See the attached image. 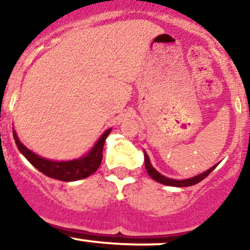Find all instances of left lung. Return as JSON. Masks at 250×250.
I'll use <instances>...</instances> for the list:
<instances>
[{"mask_svg": "<svg viewBox=\"0 0 250 250\" xmlns=\"http://www.w3.org/2000/svg\"><path fill=\"white\" fill-rule=\"evenodd\" d=\"M144 158H145V169H146L147 173L150 175V177L152 179H155V181L158 182V183H162V184H164V186H170V187H191V186H195V184L200 183L201 181H203V179L206 178L207 176H208L209 173L211 172V171L216 167V165H214V167H210L209 170L204 171L203 173H200V175L195 176V177L188 178V179H182V181H177V179H171V178H167V177H165V176L161 175V173H159L158 171H157L155 167L151 165L150 159H148V156L146 155V152H144Z\"/></svg>", "mask_w": 250, "mask_h": 250, "instance_id": "1", "label": "left lung"}]
</instances>
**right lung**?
<instances>
[{
	"instance_id": "add662e5",
	"label": "right lung",
	"mask_w": 250,
	"mask_h": 250,
	"mask_svg": "<svg viewBox=\"0 0 250 250\" xmlns=\"http://www.w3.org/2000/svg\"><path fill=\"white\" fill-rule=\"evenodd\" d=\"M110 132L111 128L105 131L103 133V136L99 138V140L95 143L94 146L92 147V150L86 156L78 159H73V161L55 162L42 158V157L32 152L29 148H27L20 142L18 136H16V132L13 130L14 139H15V143L18 145L20 152L26 157L30 164L33 167H35L39 171H41L43 175L63 182H73L83 179L91 176L92 173H94L98 170V167H100L103 161L104 144H105V140Z\"/></svg>"
}]
</instances>
